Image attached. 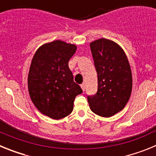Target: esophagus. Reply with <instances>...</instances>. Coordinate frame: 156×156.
<instances>
[{
	"label": "esophagus",
	"mask_w": 156,
	"mask_h": 156,
	"mask_svg": "<svg viewBox=\"0 0 156 156\" xmlns=\"http://www.w3.org/2000/svg\"><path fill=\"white\" fill-rule=\"evenodd\" d=\"M80 87H81V88H82V90H83V91H84V90H85V85L83 84V83H82V84L80 85Z\"/></svg>",
	"instance_id": "1"
}]
</instances>
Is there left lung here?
<instances>
[{
	"instance_id": "left-lung-1",
	"label": "left lung",
	"mask_w": 156,
	"mask_h": 156,
	"mask_svg": "<svg viewBox=\"0 0 156 156\" xmlns=\"http://www.w3.org/2000/svg\"><path fill=\"white\" fill-rule=\"evenodd\" d=\"M98 73V91L87 96L93 112L110 117L124 108L132 91V73L126 54L110 40L98 39L90 44Z\"/></svg>"
}]
</instances>
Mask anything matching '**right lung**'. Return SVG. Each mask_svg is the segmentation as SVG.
<instances>
[{"label": "right lung", "mask_w": 156, "mask_h": 156, "mask_svg": "<svg viewBox=\"0 0 156 156\" xmlns=\"http://www.w3.org/2000/svg\"><path fill=\"white\" fill-rule=\"evenodd\" d=\"M76 51V45L55 41L40 47L32 59L28 75L30 98L41 113L51 119L69 115L75 98L83 92L69 68Z\"/></svg>", "instance_id": "add662e5"}]
</instances>
